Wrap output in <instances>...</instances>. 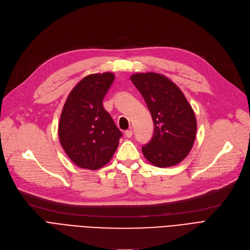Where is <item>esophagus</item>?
Wrapping results in <instances>:
<instances>
[{"instance_id":"34e87169","label":"esophagus","mask_w":250,"mask_h":250,"mask_svg":"<svg viewBox=\"0 0 250 250\" xmlns=\"http://www.w3.org/2000/svg\"><path fill=\"white\" fill-rule=\"evenodd\" d=\"M125 137H126V138H132V136H133V130H132V129H127V130H125Z\"/></svg>"}]
</instances>
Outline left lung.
Listing matches in <instances>:
<instances>
[{
  "mask_svg": "<svg viewBox=\"0 0 250 250\" xmlns=\"http://www.w3.org/2000/svg\"><path fill=\"white\" fill-rule=\"evenodd\" d=\"M130 80L141 92L154 122V135L142 148L154 166L180 163L190 152L196 135V120L182 91L169 78L153 72L138 73Z\"/></svg>",
  "mask_w": 250,
  "mask_h": 250,
  "instance_id": "8db88e82",
  "label": "left lung"
}]
</instances>
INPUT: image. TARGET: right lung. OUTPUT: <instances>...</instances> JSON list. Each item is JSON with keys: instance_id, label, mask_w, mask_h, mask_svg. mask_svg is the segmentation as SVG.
Returning <instances> with one entry per match:
<instances>
[{"instance_id": "1", "label": "right lung", "mask_w": 250, "mask_h": 250, "mask_svg": "<svg viewBox=\"0 0 250 250\" xmlns=\"http://www.w3.org/2000/svg\"><path fill=\"white\" fill-rule=\"evenodd\" d=\"M113 80L110 72L86 76L70 92L62 107L60 143L80 168L97 170L106 165L120 144L123 134L102 103Z\"/></svg>"}]
</instances>
